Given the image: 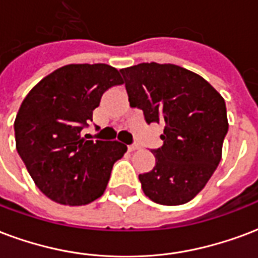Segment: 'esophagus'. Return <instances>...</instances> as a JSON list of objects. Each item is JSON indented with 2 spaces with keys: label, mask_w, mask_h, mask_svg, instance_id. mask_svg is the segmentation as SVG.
<instances>
[{
  "label": "esophagus",
  "mask_w": 258,
  "mask_h": 258,
  "mask_svg": "<svg viewBox=\"0 0 258 258\" xmlns=\"http://www.w3.org/2000/svg\"><path fill=\"white\" fill-rule=\"evenodd\" d=\"M138 149H141V145L139 144H133L128 146L130 152H134V150H138Z\"/></svg>",
  "instance_id": "obj_1"
}]
</instances>
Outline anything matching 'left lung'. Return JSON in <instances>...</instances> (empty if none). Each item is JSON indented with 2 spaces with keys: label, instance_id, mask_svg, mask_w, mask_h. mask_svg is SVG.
Wrapping results in <instances>:
<instances>
[{
  "label": "left lung",
  "instance_id": "1",
  "mask_svg": "<svg viewBox=\"0 0 258 258\" xmlns=\"http://www.w3.org/2000/svg\"><path fill=\"white\" fill-rule=\"evenodd\" d=\"M130 105L146 123H160L163 146L156 165L139 180L145 196L161 205H182L205 187L221 160L228 131L224 98L202 76L175 64L142 62L120 70Z\"/></svg>",
  "mask_w": 258,
  "mask_h": 258
}]
</instances>
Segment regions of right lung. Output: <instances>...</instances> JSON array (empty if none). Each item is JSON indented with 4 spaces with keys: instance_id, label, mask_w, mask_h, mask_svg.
I'll return each mask as SVG.
<instances>
[{
    "instance_id": "1",
    "label": "right lung",
    "mask_w": 258,
    "mask_h": 258,
    "mask_svg": "<svg viewBox=\"0 0 258 258\" xmlns=\"http://www.w3.org/2000/svg\"><path fill=\"white\" fill-rule=\"evenodd\" d=\"M123 85L108 64H70L28 93L15 120L16 149L37 187L54 202L79 207L104 194L113 164L127 146L82 135L101 97Z\"/></svg>"
}]
</instances>
